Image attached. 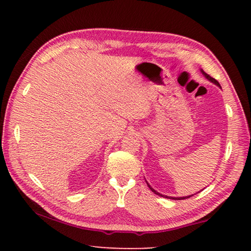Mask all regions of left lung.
Masks as SVG:
<instances>
[{
	"label": "left lung",
	"mask_w": 251,
	"mask_h": 251,
	"mask_svg": "<svg viewBox=\"0 0 251 251\" xmlns=\"http://www.w3.org/2000/svg\"><path fill=\"white\" fill-rule=\"evenodd\" d=\"M201 73L203 74V75H205L206 76V77L208 78V79H209L210 80V82H212V83H215L216 85H218V86H220V85H219V83H218V80H216L214 77H211V76L210 75H208L207 73H205V72H203L202 70H201ZM147 185H148V187H150V188H151V192L152 193H155L156 195H159V196H161V197H166V198H171V199H178V201H180V199H186V198H189V197H192L193 196V195H192V196H188V197H167V196H164V195H161V194H159V193H157L156 192V190L154 189V188H151V187L150 186V184H148V182H147Z\"/></svg>",
	"instance_id": "left-lung-1"
}]
</instances>
